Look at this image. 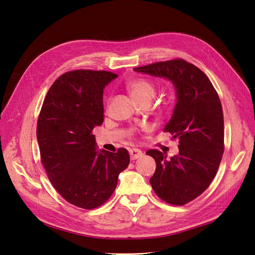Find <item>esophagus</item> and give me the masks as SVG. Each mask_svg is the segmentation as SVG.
<instances>
[{
    "label": "esophagus",
    "instance_id": "obj_1",
    "mask_svg": "<svg viewBox=\"0 0 255 255\" xmlns=\"http://www.w3.org/2000/svg\"><path fill=\"white\" fill-rule=\"evenodd\" d=\"M142 155H143V153L139 149H130L129 150V156H130V159H132V160L139 158Z\"/></svg>",
    "mask_w": 255,
    "mask_h": 255
}]
</instances>
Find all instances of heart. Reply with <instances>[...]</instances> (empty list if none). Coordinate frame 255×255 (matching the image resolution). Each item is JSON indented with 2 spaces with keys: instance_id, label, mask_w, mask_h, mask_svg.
Returning a JSON list of instances; mask_svg holds the SVG:
<instances>
[{
  "instance_id": "1",
  "label": "heart",
  "mask_w": 255,
  "mask_h": 255,
  "mask_svg": "<svg viewBox=\"0 0 255 255\" xmlns=\"http://www.w3.org/2000/svg\"><path fill=\"white\" fill-rule=\"evenodd\" d=\"M127 89L129 92L136 103L151 102V100L155 96V86L148 80L134 79L129 80L126 84Z\"/></svg>"
}]
</instances>
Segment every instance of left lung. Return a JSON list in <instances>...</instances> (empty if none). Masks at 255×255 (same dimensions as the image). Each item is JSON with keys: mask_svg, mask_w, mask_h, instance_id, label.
Masks as SVG:
<instances>
[{"mask_svg": "<svg viewBox=\"0 0 255 255\" xmlns=\"http://www.w3.org/2000/svg\"><path fill=\"white\" fill-rule=\"evenodd\" d=\"M136 72L171 82L176 103L165 132L179 140V154L167 158L158 150L146 151L155 159L150 179L153 190L167 203L184 205L210 186L223 154L225 126L217 91L204 72L183 59L135 68Z\"/></svg>", "mask_w": 255, "mask_h": 255, "instance_id": "obj_1", "label": "left lung"}]
</instances>
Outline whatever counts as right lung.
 Returning a JSON list of instances; mask_svg holds the SVG:
<instances>
[{"label":"right lung","instance_id":"add662e5","mask_svg":"<svg viewBox=\"0 0 255 255\" xmlns=\"http://www.w3.org/2000/svg\"><path fill=\"white\" fill-rule=\"evenodd\" d=\"M118 75L75 70L53 83L37 123L41 163L60 196L92 210L110 199L119 174L128 168L127 149L98 150L91 130L104 119L103 90Z\"/></svg>","mask_w":255,"mask_h":255}]
</instances>
